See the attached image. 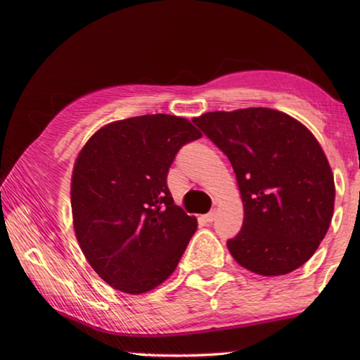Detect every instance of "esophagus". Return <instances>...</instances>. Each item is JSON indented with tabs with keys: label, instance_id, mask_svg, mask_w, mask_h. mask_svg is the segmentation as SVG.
<instances>
[{
	"label": "esophagus",
	"instance_id": "esophagus-1",
	"mask_svg": "<svg viewBox=\"0 0 360 360\" xmlns=\"http://www.w3.org/2000/svg\"><path fill=\"white\" fill-rule=\"evenodd\" d=\"M203 219L206 221V223H213V221L216 219V211H210L208 214L203 216Z\"/></svg>",
	"mask_w": 360,
	"mask_h": 360
}]
</instances>
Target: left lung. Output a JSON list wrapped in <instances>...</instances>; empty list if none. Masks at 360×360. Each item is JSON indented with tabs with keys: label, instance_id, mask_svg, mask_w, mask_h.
Returning a JSON list of instances; mask_svg holds the SVG:
<instances>
[{
	"label": "left lung",
	"instance_id": "1",
	"mask_svg": "<svg viewBox=\"0 0 360 360\" xmlns=\"http://www.w3.org/2000/svg\"><path fill=\"white\" fill-rule=\"evenodd\" d=\"M193 122L224 152L238 180L244 221L228 240L236 262L264 277L302 267L326 236L336 198L313 132L270 108L205 112Z\"/></svg>",
	"mask_w": 360,
	"mask_h": 360
}]
</instances>
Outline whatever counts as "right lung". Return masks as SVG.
I'll return each mask as SVG.
<instances>
[{
    "label": "right lung",
    "mask_w": 360,
    "mask_h": 360,
    "mask_svg": "<svg viewBox=\"0 0 360 360\" xmlns=\"http://www.w3.org/2000/svg\"><path fill=\"white\" fill-rule=\"evenodd\" d=\"M198 137L185 117L146 115L103 126L78 152L73 229L88 264L112 288L150 292L179 265L196 218L174 203L167 174L180 147Z\"/></svg>",
    "instance_id": "right-lung-1"
}]
</instances>
